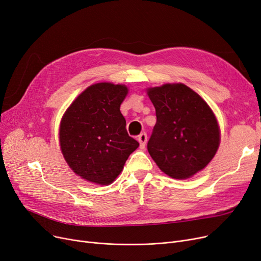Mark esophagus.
Here are the masks:
<instances>
[{
    "label": "esophagus",
    "instance_id": "1",
    "mask_svg": "<svg viewBox=\"0 0 261 261\" xmlns=\"http://www.w3.org/2000/svg\"><path fill=\"white\" fill-rule=\"evenodd\" d=\"M138 141H139V144H140V148H144L145 144H146V141H147V135L145 133L140 134L139 137H138Z\"/></svg>",
    "mask_w": 261,
    "mask_h": 261
}]
</instances>
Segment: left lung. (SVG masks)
<instances>
[{
	"label": "left lung",
	"mask_w": 261,
	"mask_h": 261,
	"mask_svg": "<svg viewBox=\"0 0 261 261\" xmlns=\"http://www.w3.org/2000/svg\"><path fill=\"white\" fill-rule=\"evenodd\" d=\"M157 121L147 151L159 169L172 178H189L214 158L220 130L203 98L184 84L147 89Z\"/></svg>",
	"instance_id": "8db88e82"
}]
</instances>
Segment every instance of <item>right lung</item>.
Segmentation results:
<instances>
[{"instance_id":"1","label":"right lung","mask_w":261,"mask_h":261,"mask_svg":"<svg viewBox=\"0 0 261 261\" xmlns=\"http://www.w3.org/2000/svg\"><path fill=\"white\" fill-rule=\"evenodd\" d=\"M127 91L124 85H92L77 96L61 120V152L70 168L86 180L113 182L139 146L127 134L120 111Z\"/></svg>"}]
</instances>
